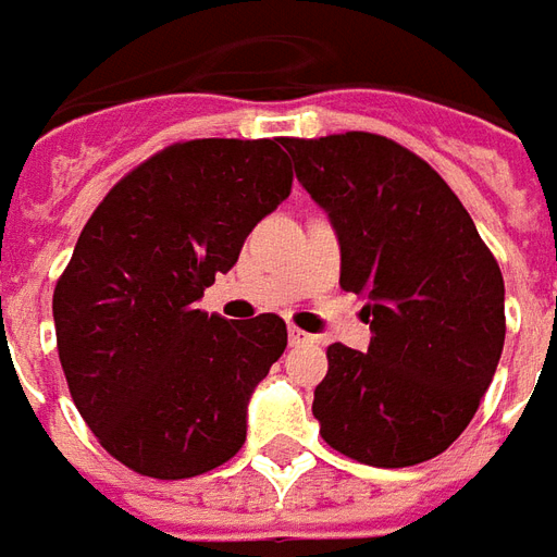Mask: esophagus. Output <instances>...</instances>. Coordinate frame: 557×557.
<instances>
[{"instance_id": "esophagus-1", "label": "esophagus", "mask_w": 557, "mask_h": 557, "mask_svg": "<svg viewBox=\"0 0 557 557\" xmlns=\"http://www.w3.org/2000/svg\"><path fill=\"white\" fill-rule=\"evenodd\" d=\"M289 343L292 346H313L315 337L313 334H307V331H301V327L289 325Z\"/></svg>"}]
</instances>
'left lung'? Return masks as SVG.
Masks as SVG:
<instances>
[{
  "mask_svg": "<svg viewBox=\"0 0 557 557\" xmlns=\"http://www.w3.org/2000/svg\"><path fill=\"white\" fill-rule=\"evenodd\" d=\"M283 146L337 230L339 286L370 298V349L327 346L319 432L363 466L426 462L462 435L495 375L502 268L447 182L406 146L367 131Z\"/></svg>",
  "mask_w": 557,
  "mask_h": 557,
  "instance_id": "left-lung-1",
  "label": "left lung"
}]
</instances>
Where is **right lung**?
Returning <instances> with one entry per match:
<instances>
[{"mask_svg":"<svg viewBox=\"0 0 557 557\" xmlns=\"http://www.w3.org/2000/svg\"><path fill=\"white\" fill-rule=\"evenodd\" d=\"M283 139H187L115 182L53 292L55 349L74 406L143 478L230 462L247 399L286 349V322L199 310L244 238L292 194Z\"/></svg>","mask_w":557,"mask_h":557,"instance_id":"add662e5","label":"right lung"}]
</instances>
